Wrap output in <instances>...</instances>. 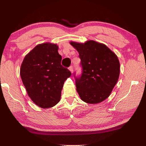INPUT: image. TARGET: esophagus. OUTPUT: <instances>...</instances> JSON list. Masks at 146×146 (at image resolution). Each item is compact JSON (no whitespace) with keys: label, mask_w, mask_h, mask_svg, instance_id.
<instances>
[{"label":"esophagus","mask_w":146,"mask_h":146,"mask_svg":"<svg viewBox=\"0 0 146 146\" xmlns=\"http://www.w3.org/2000/svg\"><path fill=\"white\" fill-rule=\"evenodd\" d=\"M69 70L70 71V72H71L72 74L73 73V71H74V69H73V66H70V67L69 68Z\"/></svg>","instance_id":"esophagus-1"}]
</instances>
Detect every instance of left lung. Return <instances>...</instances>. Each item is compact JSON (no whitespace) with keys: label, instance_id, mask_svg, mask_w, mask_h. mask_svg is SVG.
<instances>
[{"label":"left lung","instance_id":"8db88e82","mask_svg":"<svg viewBox=\"0 0 146 146\" xmlns=\"http://www.w3.org/2000/svg\"><path fill=\"white\" fill-rule=\"evenodd\" d=\"M70 44L78 52L83 69L80 77L76 78L79 96L87 104L102 102L110 96L119 79L117 55L104 44L92 40Z\"/></svg>","mask_w":146,"mask_h":146}]
</instances>
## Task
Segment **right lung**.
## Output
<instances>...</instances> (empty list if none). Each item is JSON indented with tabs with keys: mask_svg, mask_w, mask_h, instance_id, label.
Here are the masks:
<instances>
[{
	"mask_svg": "<svg viewBox=\"0 0 146 146\" xmlns=\"http://www.w3.org/2000/svg\"><path fill=\"white\" fill-rule=\"evenodd\" d=\"M56 44L45 42L25 55L20 69L22 81L30 98L42 108L54 107L61 98L65 80L71 76L61 64Z\"/></svg>",
	"mask_w": 146,
	"mask_h": 146,
	"instance_id": "add662e5",
	"label": "right lung"
}]
</instances>
